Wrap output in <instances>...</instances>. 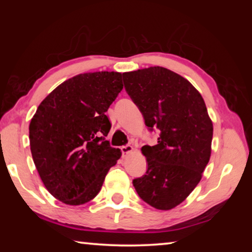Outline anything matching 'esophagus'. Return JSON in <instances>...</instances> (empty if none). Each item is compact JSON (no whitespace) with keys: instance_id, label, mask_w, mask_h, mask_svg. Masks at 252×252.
I'll return each mask as SVG.
<instances>
[{"instance_id":"1","label":"esophagus","mask_w":252,"mask_h":252,"mask_svg":"<svg viewBox=\"0 0 252 252\" xmlns=\"http://www.w3.org/2000/svg\"><path fill=\"white\" fill-rule=\"evenodd\" d=\"M132 150H133V147L130 146V144H126V146H123L121 148V151H122V156L126 157L129 155V153L132 152Z\"/></svg>"}]
</instances>
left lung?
<instances>
[{
    "mask_svg": "<svg viewBox=\"0 0 252 252\" xmlns=\"http://www.w3.org/2000/svg\"><path fill=\"white\" fill-rule=\"evenodd\" d=\"M122 75L146 126L160 130L158 144L141 149L148 169L133 186L144 202L170 210L201 180L211 156L212 121L199 91L173 71L150 66Z\"/></svg>",
    "mask_w": 252,
    "mask_h": 252,
    "instance_id": "1",
    "label": "left lung"
}]
</instances>
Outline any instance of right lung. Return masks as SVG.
Returning <instances> with one entry per match:
<instances>
[{
	"mask_svg": "<svg viewBox=\"0 0 252 252\" xmlns=\"http://www.w3.org/2000/svg\"><path fill=\"white\" fill-rule=\"evenodd\" d=\"M119 72H93L64 81L41 102L30 123L34 164L49 192L70 206L100 192L120 149L110 147L105 116L122 91Z\"/></svg>",
	"mask_w": 252,
	"mask_h": 252,
	"instance_id": "add662e5",
	"label": "right lung"
}]
</instances>
